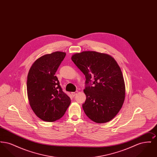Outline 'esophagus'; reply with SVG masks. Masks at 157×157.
Instances as JSON below:
<instances>
[{"instance_id": "1", "label": "esophagus", "mask_w": 157, "mask_h": 157, "mask_svg": "<svg viewBox=\"0 0 157 157\" xmlns=\"http://www.w3.org/2000/svg\"><path fill=\"white\" fill-rule=\"evenodd\" d=\"M78 94V91H76V92H72V95L73 97H75V95Z\"/></svg>"}]
</instances>
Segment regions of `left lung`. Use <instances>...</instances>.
Listing matches in <instances>:
<instances>
[{
  "label": "left lung",
  "instance_id": "obj_1",
  "mask_svg": "<svg viewBox=\"0 0 157 157\" xmlns=\"http://www.w3.org/2000/svg\"><path fill=\"white\" fill-rule=\"evenodd\" d=\"M71 59L85 76V114L99 124L110 121L125 100V82L117 62L111 56L95 51L76 53Z\"/></svg>",
  "mask_w": 157,
  "mask_h": 157
}]
</instances>
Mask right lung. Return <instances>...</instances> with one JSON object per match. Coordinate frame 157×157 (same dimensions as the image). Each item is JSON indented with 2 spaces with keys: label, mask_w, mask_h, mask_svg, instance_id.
<instances>
[{
  "label": "right lung",
  "mask_w": 157,
  "mask_h": 157,
  "mask_svg": "<svg viewBox=\"0 0 157 157\" xmlns=\"http://www.w3.org/2000/svg\"><path fill=\"white\" fill-rule=\"evenodd\" d=\"M66 53L46 54L35 61L27 79L29 104L38 118L46 122L61 118L71 104V99L63 92L55 73Z\"/></svg>",
  "instance_id": "obj_1"
}]
</instances>
